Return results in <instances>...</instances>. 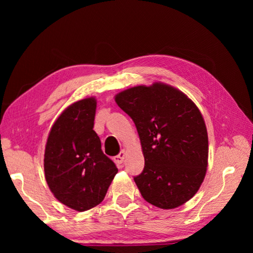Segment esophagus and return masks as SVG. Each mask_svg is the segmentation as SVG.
I'll return each instance as SVG.
<instances>
[{
  "instance_id": "obj_1",
  "label": "esophagus",
  "mask_w": 253,
  "mask_h": 253,
  "mask_svg": "<svg viewBox=\"0 0 253 253\" xmlns=\"http://www.w3.org/2000/svg\"><path fill=\"white\" fill-rule=\"evenodd\" d=\"M125 156H126V151H123L118 154L117 156H115L114 157V162L116 163V164L119 166V165H122L123 164V162H124V160H125Z\"/></svg>"
}]
</instances>
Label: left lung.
<instances>
[{
    "instance_id": "1",
    "label": "left lung",
    "mask_w": 253,
    "mask_h": 253,
    "mask_svg": "<svg viewBox=\"0 0 253 253\" xmlns=\"http://www.w3.org/2000/svg\"><path fill=\"white\" fill-rule=\"evenodd\" d=\"M115 100L138 131L145 166L134 181L143 198L165 210L193 198L209 156L207 126L194 102L162 83L129 88Z\"/></svg>"
}]
</instances>
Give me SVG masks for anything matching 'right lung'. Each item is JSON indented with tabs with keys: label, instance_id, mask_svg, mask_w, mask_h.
Segmentation results:
<instances>
[{
	"label": "right lung",
	"instance_id": "obj_1",
	"mask_svg": "<svg viewBox=\"0 0 253 253\" xmlns=\"http://www.w3.org/2000/svg\"><path fill=\"white\" fill-rule=\"evenodd\" d=\"M97 101L70 105L51 127L44 152V175L55 199L83 212L99 204L118 169L101 151L93 128Z\"/></svg>",
	"mask_w": 253,
	"mask_h": 253
}]
</instances>
